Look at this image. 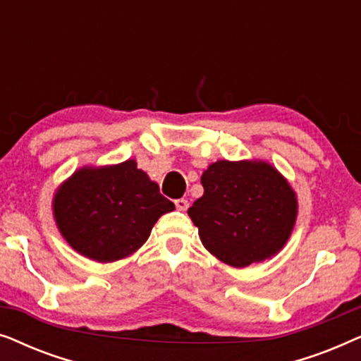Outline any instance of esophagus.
Returning a JSON list of instances; mask_svg holds the SVG:
<instances>
[{
  "label": "esophagus",
  "mask_w": 361,
  "mask_h": 361,
  "mask_svg": "<svg viewBox=\"0 0 361 361\" xmlns=\"http://www.w3.org/2000/svg\"><path fill=\"white\" fill-rule=\"evenodd\" d=\"M174 204H176V207H177V210L184 212V210L189 209V200H187V199H177V200L174 202Z\"/></svg>",
  "instance_id": "1"
}]
</instances>
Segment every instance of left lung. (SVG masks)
<instances>
[{
  "mask_svg": "<svg viewBox=\"0 0 361 361\" xmlns=\"http://www.w3.org/2000/svg\"><path fill=\"white\" fill-rule=\"evenodd\" d=\"M200 182L204 195L187 214L215 258L245 268L284 248L298 220V195L274 166L221 159L207 167Z\"/></svg>",
  "mask_w": 361,
  "mask_h": 361,
  "instance_id": "1",
  "label": "left lung"
}]
</instances>
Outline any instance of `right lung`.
I'll list each match as a JSON object with an SVG mask.
<instances>
[{"instance_id":"obj_1","label":"right lung","mask_w":361,"mask_h":361,"mask_svg":"<svg viewBox=\"0 0 361 361\" xmlns=\"http://www.w3.org/2000/svg\"><path fill=\"white\" fill-rule=\"evenodd\" d=\"M174 209L135 159L83 166L57 187L52 199L54 220L63 240L98 263L135 253L159 216Z\"/></svg>"}]
</instances>
